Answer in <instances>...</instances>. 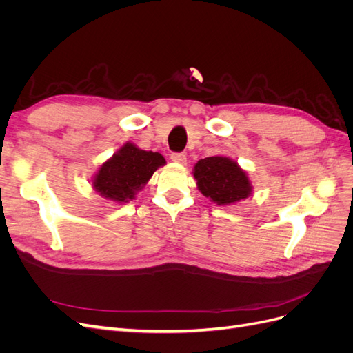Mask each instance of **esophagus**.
I'll return each instance as SVG.
<instances>
[{"instance_id": "34e87169", "label": "esophagus", "mask_w": 353, "mask_h": 353, "mask_svg": "<svg viewBox=\"0 0 353 353\" xmlns=\"http://www.w3.org/2000/svg\"><path fill=\"white\" fill-rule=\"evenodd\" d=\"M170 159H172V162L179 163V165L187 163V156L184 153H172V154H170Z\"/></svg>"}]
</instances>
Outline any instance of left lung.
Here are the masks:
<instances>
[{"label": "left lung", "mask_w": 353, "mask_h": 353, "mask_svg": "<svg viewBox=\"0 0 353 353\" xmlns=\"http://www.w3.org/2000/svg\"><path fill=\"white\" fill-rule=\"evenodd\" d=\"M193 175L200 193L219 206L248 199L253 190L248 174L230 157L212 156L200 159L194 166Z\"/></svg>", "instance_id": "1"}]
</instances>
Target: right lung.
Listing matches in <instances>:
<instances>
[{
	"label": "right lung",
	"mask_w": 353,
	"mask_h": 353,
	"mask_svg": "<svg viewBox=\"0 0 353 353\" xmlns=\"http://www.w3.org/2000/svg\"><path fill=\"white\" fill-rule=\"evenodd\" d=\"M165 163L166 160L160 153L145 152L126 143L99 168L92 178V187L104 199L126 203L135 199L137 191L144 188L154 170Z\"/></svg>",
	"instance_id": "obj_1"
}]
</instances>
